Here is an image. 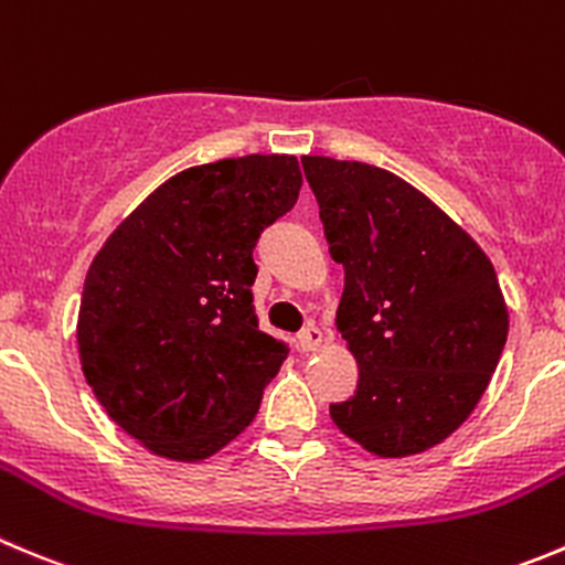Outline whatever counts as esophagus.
I'll list each match as a JSON object with an SVG mask.
<instances>
[{"label": "esophagus", "instance_id": "obj_1", "mask_svg": "<svg viewBox=\"0 0 565 565\" xmlns=\"http://www.w3.org/2000/svg\"><path fill=\"white\" fill-rule=\"evenodd\" d=\"M322 344V331L317 326H306L298 337V350L300 353H315Z\"/></svg>", "mask_w": 565, "mask_h": 565}]
</instances>
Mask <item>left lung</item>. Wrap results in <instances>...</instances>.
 Returning a JSON list of instances; mask_svg holds the SVG:
<instances>
[{
    "instance_id": "1",
    "label": "left lung",
    "mask_w": 565,
    "mask_h": 565,
    "mask_svg": "<svg viewBox=\"0 0 565 565\" xmlns=\"http://www.w3.org/2000/svg\"><path fill=\"white\" fill-rule=\"evenodd\" d=\"M300 162L344 270L337 328L359 364L353 397L331 403L333 425L381 458L430 450L467 422L500 364L508 309L494 267L394 173Z\"/></svg>"
}]
</instances>
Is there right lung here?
<instances>
[{"label":"right lung","instance_id":"obj_1","mask_svg":"<svg viewBox=\"0 0 565 565\" xmlns=\"http://www.w3.org/2000/svg\"><path fill=\"white\" fill-rule=\"evenodd\" d=\"M287 154L168 179L104 243L82 289L76 342L109 419L157 456L201 461L237 439L289 355L259 331L254 248L300 193Z\"/></svg>","mask_w":565,"mask_h":565}]
</instances>
